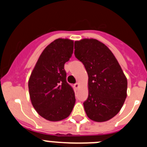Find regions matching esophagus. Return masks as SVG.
<instances>
[{
  "label": "esophagus",
  "instance_id": "34e87169",
  "mask_svg": "<svg viewBox=\"0 0 147 147\" xmlns=\"http://www.w3.org/2000/svg\"><path fill=\"white\" fill-rule=\"evenodd\" d=\"M79 87H80L79 83H76V84H74V88H76V89H78V88H79Z\"/></svg>",
  "mask_w": 147,
  "mask_h": 147
}]
</instances>
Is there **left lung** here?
Segmentation results:
<instances>
[{"label":"left lung","mask_w":147,"mask_h":147,"mask_svg":"<svg viewBox=\"0 0 147 147\" xmlns=\"http://www.w3.org/2000/svg\"><path fill=\"white\" fill-rule=\"evenodd\" d=\"M75 57L88 74V97L83 105L88 117L97 122L113 118L127 98V80L108 48L95 39L74 42Z\"/></svg>","instance_id":"obj_1"}]
</instances>
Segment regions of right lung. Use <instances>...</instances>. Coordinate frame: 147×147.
<instances>
[{"instance_id":"1","label":"right lung","mask_w":147,"mask_h":147,"mask_svg":"<svg viewBox=\"0 0 147 147\" xmlns=\"http://www.w3.org/2000/svg\"><path fill=\"white\" fill-rule=\"evenodd\" d=\"M74 51V41L57 39L40 54L28 80L30 98L34 108L46 120L58 121L69 116L76 98L66 81L65 63Z\"/></svg>"}]
</instances>
